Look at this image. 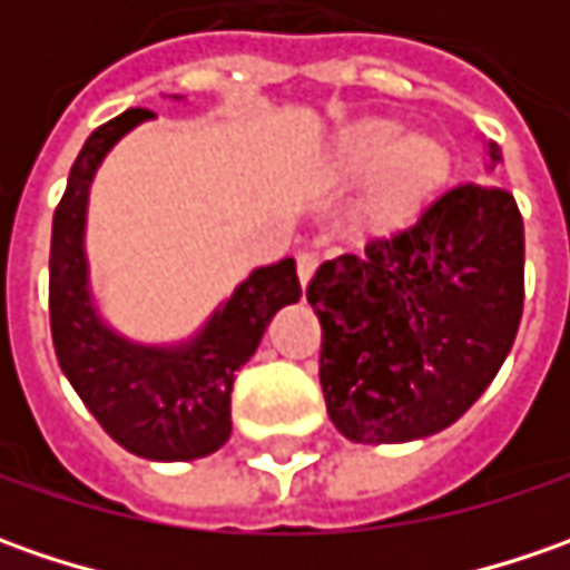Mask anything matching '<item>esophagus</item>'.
<instances>
[{
  "instance_id": "esophagus-1",
  "label": "esophagus",
  "mask_w": 570,
  "mask_h": 570,
  "mask_svg": "<svg viewBox=\"0 0 570 570\" xmlns=\"http://www.w3.org/2000/svg\"><path fill=\"white\" fill-rule=\"evenodd\" d=\"M320 266V253L317 250H301L297 253V278H301V285H307L311 282V275L317 273Z\"/></svg>"
}]
</instances>
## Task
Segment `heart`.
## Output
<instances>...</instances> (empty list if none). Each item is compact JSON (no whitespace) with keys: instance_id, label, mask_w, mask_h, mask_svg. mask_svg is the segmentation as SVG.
Instances as JSON below:
<instances>
[{"instance_id":"heart-1","label":"heart","mask_w":570,"mask_h":570,"mask_svg":"<svg viewBox=\"0 0 570 570\" xmlns=\"http://www.w3.org/2000/svg\"><path fill=\"white\" fill-rule=\"evenodd\" d=\"M342 167L352 177L377 175L374 218L383 225L409 222L448 174V151L431 136H405L396 122H367L345 145Z\"/></svg>"}]
</instances>
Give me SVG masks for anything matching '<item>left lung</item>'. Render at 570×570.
<instances>
[{"instance_id":"8db88e82","label":"left lung","mask_w":570,"mask_h":570,"mask_svg":"<svg viewBox=\"0 0 570 570\" xmlns=\"http://www.w3.org/2000/svg\"><path fill=\"white\" fill-rule=\"evenodd\" d=\"M492 165L501 161L492 145ZM320 386L358 444L453 425L494 381L523 314V218L501 187L460 184L409 228L326 259L307 285Z\"/></svg>"}]
</instances>
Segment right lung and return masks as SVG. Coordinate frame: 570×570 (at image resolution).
<instances>
[{"label":"right lung","instance_id":"obj_1","mask_svg":"<svg viewBox=\"0 0 570 570\" xmlns=\"http://www.w3.org/2000/svg\"><path fill=\"white\" fill-rule=\"evenodd\" d=\"M148 117L155 114L132 107L98 126L69 170L50 240V330L62 374L120 448L145 460H196L228 441L234 377L275 311L301 297V282L295 259L256 269L180 348L132 345L100 323L81 250L88 187L100 158Z\"/></svg>","mask_w":570,"mask_h":570}]
</instances>
